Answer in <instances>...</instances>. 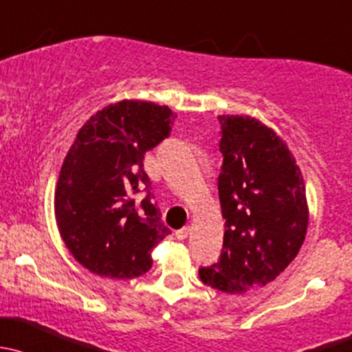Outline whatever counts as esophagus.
<instances>
[{
    "label": "esophagus",
    "mask_w": 352,
    "mask_h": 352,
    "mask_svg": "<svg viewBox=\"0 0 352 352\" xmlns=\"http://www.w3.org/2000/svg\"><path fill=\"white\" fill-rule=\"evenodd\" d=\"M190 230H191V227H190V226L183 227V229L176 230V237L179 239V241H184V239H186L188 235H190Z\"/></svg>",
    "instance_id": "34e87169"
}]
</instances>
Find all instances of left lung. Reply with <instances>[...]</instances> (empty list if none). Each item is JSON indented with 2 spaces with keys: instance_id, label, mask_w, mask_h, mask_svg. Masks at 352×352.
Masks as SVG:
<instances>
[{
  "instance_id": "obj_1",
  "label": "left lung",
  "mask_w": 352,
  "mask_h": 352,
  "mask_svg": "<svg viewBox=\"0 0 352 352\" xmlns=\"http://www.w3.org/2000/svg\"><path fill=\"white\" fill-rule=\"evenodd\" d=\"M219 122L223 249L198 273L205 285L234 295L267 285L295 259L309 205L295 155L273 129L249 115H220Z\"/></svg>"
}]
</instances>
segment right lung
I'll return each instance as SVG.
<instances>
[{
	"label": "right lung",
	"mask_w": 352,
	"mask_h": 352,
	"mask_svg": "<svg viewBox=\"0 0 352 352\" xmlns=\"http://www.w3.org/2000/svg\"><path fill=\"white\" fill-rule=\"evenodd\" d=\"M173 120L166 104L117 101L96 111L67 151L54 197L56 222L69 252L93 274L142 276L152 267V249L171 234L151 203L142 159L169 135Z\"/></svg>",
	"instance_id": "1"
}]
</instances>
